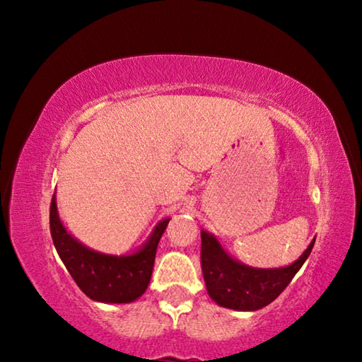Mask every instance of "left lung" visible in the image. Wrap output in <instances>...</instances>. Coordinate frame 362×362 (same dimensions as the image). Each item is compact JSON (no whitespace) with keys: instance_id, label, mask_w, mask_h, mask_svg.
<instances>
[{"instance_id":"left-lung-1","label":"left lung","mask_w":362,"mask_h":362,"mask_svg":"<svg viewBox=\"0 0 362 362\" xmlns=\"http://www.w3.org/2000/svg\"><path fill=\"white\" fill-rule=\"evenodd\" d=\"M315 241L297 262L284 268H252L225 252L212 235L201 231V268L209 297L220 306L240 311H255L272 303L296 276L308 259Z\"/></svg>"}]
</instances>
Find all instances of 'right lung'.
Masks as SVG:
<instances>
[{
    "instance_id": "1",
    "label": "right lung",
    "mask_w": 362,
    "mask_h": 362,
    "mask_svg": "<svg viewBox=\"0 0 362 362\" xmlns=\"http://www.w3.org/2000/svg\"><path fill=\"white\" fill-rule=\"evenodd\" d=\"M168 223L169 218L159 222L139 252L116 257L88 249L65 230L57 214L56 196H52L49 211L51 236L64 265L86 296L103 303H129L146 291L158 243Z\"/></svg>"
}]
</instances>
